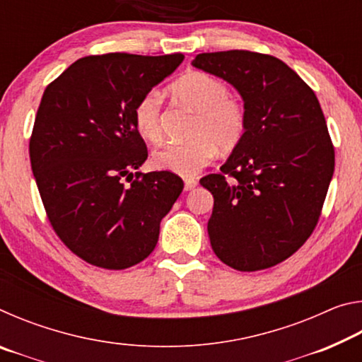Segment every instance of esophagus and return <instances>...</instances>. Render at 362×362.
<instances>
[{
	"label": "esophagus",
	"mask_w": 362,
	"mask_h": 362,
	"mask_svg": "<svg viewBox=\"0 0 362 362\" xmlns=\"http://www.w3.org/2000/svg\"><path fill=\"white\" fill-rule=\"evenodd\" d=\"M196 185H198V180L196 179H185V185H183V188H185V192H189V189L196 188Z\"/></svg>",
	"instance_id": "34e87169"
}]
</instances>
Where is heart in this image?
<instances>
[{
  "instance_id": "obj_1",
  "label": "heart",
  "mask_w": 362,
  "mask_h": 362,
  "mask_svg": "<svg viewBox=\"0 0 362 362\" xmlns=\"http://www.w3.org/2000/svg\"><path fill=\"white\" fill-rule=\"evenodd\" d=\"M173 93L196 113L189 127L193 139L156 150L151 163L156 169L192 177L222 151L235 150L246 136L247 112L223 79L204 71H192L173 84ZM134 124L144 139L156 144L163 139V100L156 90L140 97L134 108Z\"/></svg>"
}]
</instances>
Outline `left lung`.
I'll list each match as a JSON object with an SVG mask.
<instances>
[{
    "instance_id": "8db88e82",
    "label": "left lung",
    "mask_w": 362,
    "mask_h": 362,
    "mask_svg": "<svg viewBox=\"0 0 362 362\" xmlns=\"http://www.w3.org/2000/svg\"><path fill=\"white\" fill-rule=\"evenodd\" d=\"M193 66L243 95L247 129L220 173L199 180L214 196L212 250L238 272L297 252L316 228L335 168L313 89L283 60L250 51L198 54Z\"/></svg>"
}]
</instances>
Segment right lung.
Listing matches in <instances>:
<instances>
[{"mask_svg": "<svg viewBox=\"0 0 362 362\" xmlns=\"http://www.w3.org/2000/svg\"><path fill=\"white\" fill-rule=\"evenodd\" d=\"M182 60V54L88 56L42 94L30 137L32 170L49 223L90 265L124 269L145 260L182 193V179L169 170L129 173L148 156L134 108Z\"/></svg>", "mask_w": 362, "mask_h": 362, "instance_id": "right-lung-1", "label": "right lung"}]
</instances>
